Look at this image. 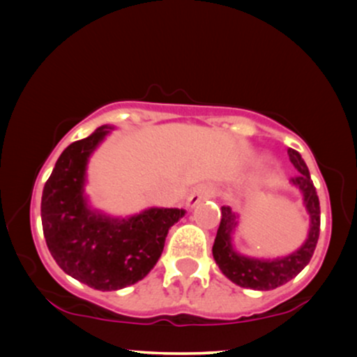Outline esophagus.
Here are the masks:
<instances>
[{
    "label": "esophagus",
    "mask_w": 357,
    "mask_h": 357,
    "mask_svg": "<svg viewBox=\"0 0 357 357\" xmlns=\"http://www.w3.org/2000/svg\"><path fill=\"white\" fill-rule=\"evenodd\" d=\"M213 195H215V188H213L211 184H198V186L191 191V195L188 196V206H196V204L203 202V199L211 198Z\"/></svg>",
    "instance_id": "34e87169"
}]
</instances>
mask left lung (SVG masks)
Masks as SVG:
<instances>
[{
  "mask_svg": "<svg viewBox=\"0 0 357 357\" xmlns=\"http://www.w3.org/2000/svg\"><path fill=\"white\" fill-rule=\"evenodd\" d=\"M290 162L296 166L297 176L290 181L296 184L304 195V203L310 215V230L305 243L297 252L289 257L273 258V260H258L238 255L231 247V231L235 230L238 216L231 211L230 206H221V221L213 245V257L223 275H227L233 284L253 290H272L287 284L304 270L314 255L315 245L321 231V206L315 186L310 179L309 167L296 149H287Z\"/></svg>",
  "mask_w": 357,
  "mask_h": 357,
  "instance_id": "1",
  "label": "left lung"
}]
</instances>
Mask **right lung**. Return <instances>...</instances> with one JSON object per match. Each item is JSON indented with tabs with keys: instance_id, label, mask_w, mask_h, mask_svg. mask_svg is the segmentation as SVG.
<instances>
[{
	"instance_id": "1",
	"label": "right lung",
	"mask_w": 357,
	"mask_h": 357,
	"mask_svg": "<svg viewBox=\"0 0 357 357\" xmlns=\"http://www.w3.org/2000/svg\"><path fill=\"white\" fill-rule=\"evenodd\" d=\"M110 132L102 126L72 142L53 167L42 195L47 247L65 273L97 290L142 280L161 257L167 231L183 218L178 208H151L129 220L92 211L84 198L89 155Z\"/></svg>"
}]
</instances>
